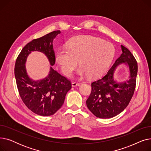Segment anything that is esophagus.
Returning a JSON list of instances; mask_svg holds the SVG:
<instances>
[{"label":"esophagus","instance_id":"obj_1","mask_svg":"<svg viewBox=\"0 0 151 151\" xmlns=\"http://www.w3.org/2000/svg\"><path fill=\"white\" fill-rule=\"evenodd\" d=\"M71 86H72V87L78 86H80V83H76V82L73 81V82L71 83Z\"/></svg>","mask_w":151,"mask_h":151}]
</instances>
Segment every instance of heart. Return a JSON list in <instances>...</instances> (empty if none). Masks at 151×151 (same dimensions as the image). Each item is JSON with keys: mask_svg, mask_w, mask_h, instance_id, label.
I'll return each mask as SVG.
<instances>
[{"mask_svg": "<svg viewBox=\"0 0 151 151\" xmlns=\"http://www.w3.org/2000/svg\"><path fill=\"white\" fill-rule=\"evenodd\" d=\"M115 55L112 43L91 37L80 36L71 38L67 48L62 47L55 54V61L62 73L70 76L79 62L78 74L96 78L104 75L111 63Z\"/></svg>", "mask_w": 151, "mask_h": 151, "instance_id": "1", "label": "heart"}]
</instances>
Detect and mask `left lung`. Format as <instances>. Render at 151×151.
<instances>
[{
    "label": "left lung",
    "instance_id": "8db88e82",
    "mask_svg": "<svg viewBox=\"0 0 151 151\" xmlns=\"http://www.w3.org/2000/svg\"><path fill=\"white\" fill-rule=\"evenodd\" d=\"M122 53L115 61L106 75L92 83V91L86 101L91 112L97 117L108 119L120 114L128 106L135 89L138 64L131 52L121 45ZM127 65L129 76L127 80L117 82L114 77L117 66Z\"/></svg>",
    "mask_w": 151,
    "mask_h": 151
}]
</instances>
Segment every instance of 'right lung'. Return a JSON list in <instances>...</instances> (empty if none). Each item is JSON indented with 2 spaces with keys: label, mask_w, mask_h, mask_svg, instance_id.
I'll return each instance as SVG.
<instances>
[{
  "label": "right lung",
  "mask_w": 151,
  "mask_h": 151,
  "mask_svg": "<svg viewBox=\"0 0 151 151\" xmlns=\"http://www.w3.org/2000/svg\"><path fill=\"white\" fill-rule=\"evenodd\" d=\"M60 33V30H55L33 40L23 47L15 63L14 76L19 96L26 106L40 116H51L59 110L71 88V84L52 67L45 78L34 80L28 76L25 64L32 51H40L45 54L53 66L55 58L52 42Z\"/></svg>",
  "instance_id": "obj_1"
}]
</instances>
